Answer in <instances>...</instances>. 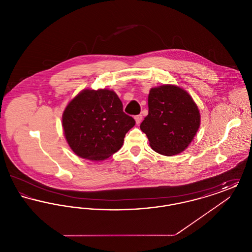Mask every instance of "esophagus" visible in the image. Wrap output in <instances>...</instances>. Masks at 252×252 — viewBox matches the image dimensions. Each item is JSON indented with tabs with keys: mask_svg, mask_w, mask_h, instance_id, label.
<instances>
[{
	"mask_svg": "<svg viewBox=\"0 0 252 252\" xmlns=\"http://www.w3.org/2000/svg\"><path fill=\"white\" fill-rule=\"evenodd\" d=\"M142 120H143V115L142 114H139V115L135 116V121H136L137 125H140Z\"/></svg>",
	"mask_w": 252,
	"mask_h": 252,
	"instance_id": "obj_1",
	"label": "esophagus"
}]
</instances>
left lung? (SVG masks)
Listing matches in <instances>:
<instances>
[{
	"label": "left lung",
	"mask_w": 252,
	"mask_h": 252,
	"mask_svg": "<svg viewBox=\"0 0 252 252\" xmlns=\"http://www.w3.org/2000/svg\"><path fill=\"white\" fill-rule=\"evenodd\" d=\"M199 124L198 108L187 92L172 85L150 90L148 115L140 127L154 151L166 156L180 154L192 142Z\"/></svg>",
	"instance_id": "8db88e82"
}]
</instances>
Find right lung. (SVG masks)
<instances>
[{"label":"right lung","mask_w":252,"mask_h":252,"mask_svg":"<svg viewBox=\"0 0 252 252\" xmlns=\"http://www.w3.org/2000/svg\"><path fill=\"white\" fill-rule=\"evenodd\" d=\"M135 120L126 114L117 94L109 90H85L66 107L62 126L77 156L103 160L117 152Z\"/></svg>","instance_id":"right-lung-1"}]
</instances>
